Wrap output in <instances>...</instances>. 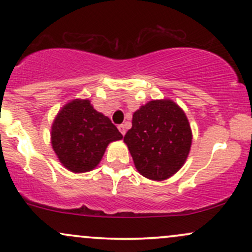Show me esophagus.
Here are the masks:
<instances>
[{"label": "esophagus", "mask_w": 252, "mask_h": 252, "mask_svg": "<svg viewBox=\"0 0 252 252\" xmlns=\"http://www.w3.org/2000/svg\"><path fill=\"white\" fill-rule=\"evenodd\" d=\"M118 130H120L121 134H122L123 136L126 135V126H124V124H121V126H118Z\"/></svg>", "instance_id": "obj_1"}]
</instances>
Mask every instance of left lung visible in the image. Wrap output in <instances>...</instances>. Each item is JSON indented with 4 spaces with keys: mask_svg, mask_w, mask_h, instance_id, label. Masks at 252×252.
<instances>
[{
    "mask_svg": "<svg viewBox=\"0 0 252 252\" xmlns=\"http://www.w3.org/2000/svg\"><path fill=\"white\" fill-rule=\"evenodd\" d=\"M123 141L137 172L149 180L163 181L186 162L192 129L174 100L154 99L134 112L132 126Z\"/></svg>",
    "mask_w": 252,
    "mask_h": 252,
    "instance_id": "left-lung-1",
    "label": "left lung"
}]
</instances>
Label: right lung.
Wrapping results in <instances>:
<instances>
[{
	"mask_svg": "<svg viewBox=\"0 0 252 252\" xmlns=\"http://www.w3.org/2000/svg\"><path fill=\"white\" fill-rule=\"evenodd\" d=\"M123 136L110 118L94 109L90 99H72L54 118L52 148L60 163L72 173L94 169L111 142Z\"/></svg>",
	"mask_w": 252,
	"mask_h": 252,
	"instance_id": "add662e5",
	"label": "right lung"
}]
</instances>
